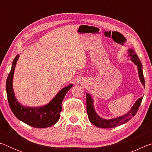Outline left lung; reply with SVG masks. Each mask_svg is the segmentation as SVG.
I'll return each mask as SVG.
<instances>
[{
    "label": "left lung",
    "instance_id": "8db88e82",
    "mask_svg": "<svg viewBox=\"0 0 152 152\" xmlns=\"http://www.w3.org/2000/svg\"><path fill=\"white\" fill-rule=\"evenodd\" d=\"M127 51L128 56L130 58L131 61L135 66H137L139 78H140L141 83L142 84V85L145 88V80H144L143 77L142 64H141L137 55L136 54L135 51L133 49H128ZM142 99L143 96L138 99L135 101L134 104L133 105L132 107L131 108L129 111H128L125 114L121 115V116L119 117L111 118V119H104V118L100 117L97 114L94 106V99H92L91 94L86 93V110L87 113H88V119L91 123L96 126L97 127L107 129L115 127L117 126L121 125L127 123L128 121H129L133 117L135 116V115L137 112L139 108H140Z\"/></svg>",
    "mask_w": 152,
    "mask_h": 152
}]
</instances>
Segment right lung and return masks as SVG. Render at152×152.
<instances>
[{"label": "right lung", "mask_w": 152, "mask_h": 152, "mask_svg": "<svg viewBox=\"0 0 152 152\" xmlns=\"http://www.w3.org/2000/svg\"><path fill=\"white\" fill-rule=\"evenodd\" d=\"M19 54L16 56L12 64L11 70L7 79L6 91L10 108L18 119L26 124L37 128H46L55 125L60 117L62 101L67 92L73 86L70 84L60 90L53 99L44 106L39 107H25L18 101L12 87L15 67Z\"/></svg>", "instance_id": "obj_1"}]
</instances>
